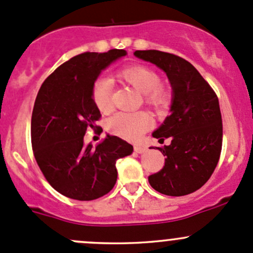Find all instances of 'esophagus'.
Wrapping results in <instances>:
<instances>
[{
  "label": "esophagus",
  "mask_w": 253,
  "mask_h": 253,
  "mask_svg": "<svg viewBox=\"0 0 253 253\" xmlns=\"http://www.w3.org/2000/svg\"><path fill=\"white\" fill-rule=\"evenodd\" d=\"M148 148L144 147V145H134V152L138 153V154H144L147 153Z\"/></svg>",
  "instance_id": "1"
}]
</instances>
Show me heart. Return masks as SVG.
Returning <instances> with one entry per match:
<instances>
[{"instance_id":"1","label":"heart","mask_w":253,"mask_h":253,"mask_svg":"<svg viewBox=\"0 0 253 253\" xmlns=\"http://www.w3.org/2000/svg\"><path fill=\"white\" fill-rule=\"evenodd\" d=\"M119 77L131 84L137 91L143 94V101L157 112L167 110L170 105V94L160 85V77L155 71L145 66H129L119 71ZM91 99L96 108L108 112L112 108V84L110 79L100 77L95 79L91 86ZM152 125V117L144 111L117 112L106 122L109 132L122 138L138 139Z\"/></svg>"}]
</instances>
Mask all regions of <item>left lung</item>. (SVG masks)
<instances>
[{"label": "left lung", "mask_w": 253, "mask_h": 253, "mask_svg": "<svg viewBox=\"0 0 253 253\" xmlns=\"http://www.w3.org/2000/svg\"><path fill=\"white\" fill-rule=\"evenodd\" d=\"M134 56L162 68L174 91L171 115L153 132L160 143L167 138L171 143L158 148L167 157L165 164L148 181L163 195H190L209 180L220 158L223 122L218 96L180 56L158 50H137Z\"/></svg>", "instance_id": "obj_1"}]
</instances>
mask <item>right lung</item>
Returning a JSON list of instances; mask_svg holds the SVG:
<instances>
[{
    "mask_svg": "<svg viewBox=\"0 0 253 253\" xmlns=\"http://www.w3.org/2000/svg\"><path fill=\"white\" fill-rule=\"evenodd\" d=\"M125 55L119 48L81 53L58 66L40 86L32 115L33 153L47 182L66 197L93 201L110 192L117 180V159L133 152L116 136L95 148L83 144L86 128L98 127L101 117L91 99L93 83Z\"/></svg>",
    "mask_w": 253,
    "mask_h": 253,
    "instance_id": "1",
    "label": "right lung"
}]
</instances>
